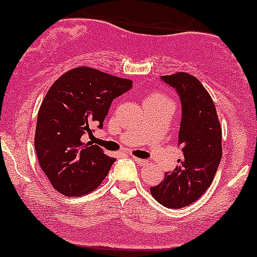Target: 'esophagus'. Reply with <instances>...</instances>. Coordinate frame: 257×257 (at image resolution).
I'll return each mask as SVG.
<instances>
[{
    "label": "esophagus",
    "instance_id": "esophagus-1",
    "mask_svg": "<svg viewBox=\"0 0 257 257\" xmlns=\"http://www.w3.org/2000/svg\"><path fill=\"white\" fill-rule=\"evenodd\" d=\"M134 160L136 161L138 165H147L148 164V160H144V159H140V158H136L134 157Z\"/></svg>",
    "mask_w": 257,
    "mask_h": 257
}]
</instances>
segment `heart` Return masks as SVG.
<instances>
[{"mask_svg":"<svg viewBox=\"0 0 257 257\" xmlns=\"http://www.w3.org/2000/svg\"><path fill=\"white\" fill-rule=\"evenodd\" d=\"M161 103H172V100L161 92H153L144 99V104H161Z\"/></svg>","mask_w":257,"mask_h":257,"instance_id":"obj_1","label":"heart"}]
</instances>
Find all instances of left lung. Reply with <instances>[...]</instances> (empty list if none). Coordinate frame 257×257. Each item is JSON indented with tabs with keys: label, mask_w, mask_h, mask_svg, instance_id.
Wrapping results in <instances>:
<instances>
[{
	"label": "left lung",
	"mask_w": 257,
	"mask_h": 257,
	"mask_svg": "<svg viewBox=\"0 0 257 257\" xmlns=\"http://www.w3.org/2000/svg\"><path fill=\"white\" fill-rule=\"evenodd\" d=\"M177 91L182 105L178 146L183 159L151 193L158 203L180 209L197 201L215 178L222 158V131L214 100L197 77L187 73L161 76Z\"/></svg>",
	"instance_id": "left-lung-1"
}]
</instances>
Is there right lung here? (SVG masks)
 I'll return each mask as SVG.
<instances>
[{
    "mask_svg": "<svg viewBox=\"0 0 257 257\" xmlns=\"http://www.w3.org/2000/svg\"><path fill=\"white\" fill-rule=\"evenodd\" d=\"M131 87V80L88 66L66 71L51 86L37 114L35 149L42 171L60 194L81 197L108 175L116 159L81 137L94 126L102 128L113 99Z\"/></svg>",
    "mask_w": 257,
    "mask_h": 257,
    "instance_id": "obj_1",
    "label": "right lung"
}]
</instances>
